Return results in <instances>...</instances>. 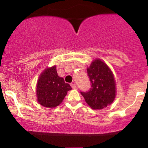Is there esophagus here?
<instances>
[{"label":"esophagus","instance_id":"1","mask_svg":"<svg viewBox=\"0 0 148 148\" xmlns=\"http://www.w3.org/2000/svg\"><path fill=\"white\" fill-rule=\"evenodd\" d=\"M71 86H72V88H74V89L76 88V85L75 84H71Z\"/></svg>","mask_w":148,"mask_h":148}]
</instances>
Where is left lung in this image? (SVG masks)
Listing matches in <instances>:
<instances>
[{
    "label": "left lung",
    "instance_id": "8db88e82",
    "mask_svg": "<svg viewBox=\"0 0 148 148\" xmlns=\"http://www.w3.org/2000/svg\"><path fill=\"white\" fill-rule=\"evenodd\" d=\"M87 72L92 88L88 92H81L86 102L94 110L111 105L116 96V84L111 69L103 60L96 58L88 67Z\"/></svg>",
    "mask_w": 148,
    "mask_h": 148
}]
</instances>
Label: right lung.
I'll return each instance as SVG.
<instances>
[{"mask_svg": "<svg viewBox=\"0 0 148 148\" xmlns=\"http://www.w3.org/2000/svg\"><path fill=\"white\" fill-rule=\"evenodd\" d=\"M70 90L72 88L69 84L58 75L56 65L48 67L41 73L37 80V101L45 107L55 108L62 102Z\"/></svg>", "mask_w": 148, "mask_h": 148, "instance_id": "1", "label": "right lung"}]
</instances>
